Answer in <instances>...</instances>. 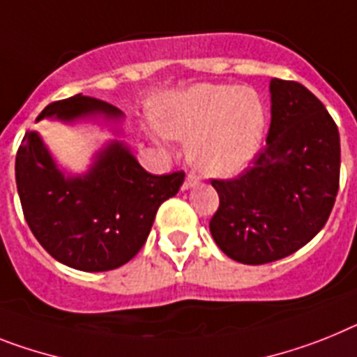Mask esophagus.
<instances>
[{"label":"esophagus","instance_id":"34e87169","mask_svg":"<svg viewBox=\"0 0 357 357\" xmlns=\"http://www.w3.org/2000/svg\"><path fill=\"white\" fill-rule=\"evenodd\" d=\"M199 183V179L196 178V176H194V174H188L187 176V179H185V183H183V188H192V187H196V185Z\"/></svg>","mask_w":357,"mask_h":357}]
</instances>
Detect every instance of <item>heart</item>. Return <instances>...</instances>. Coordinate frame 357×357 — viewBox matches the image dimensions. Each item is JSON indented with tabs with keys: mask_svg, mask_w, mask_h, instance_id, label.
<instances>
[{
	"mask_svg": "<svg viewBox=\"0 0 357 357\" xmlns=\"http://www.w3.org/2000/svg\"><path fill=\"white\" fill-rule=\"evenodd\" d=\"M154 137L188 143V158L199 172L232 178L247 170L261 149L266 109L254 89L196 83L161 96L155 105Z\"/></svg>",
	"mask_w": 357,
	"mask_h": 357,
	"instance_id": "b5f03b06",
	"label": "heart"
}]
</instances>
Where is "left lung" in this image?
Listing matches in <instances>:
<instances>
[{
    "label": "left lung",
    "instance_id": "obj_1",
    "mask_svg": "<svg viewBox=\"0 0 357 357\" xmlns=\"http://www.w3.org/2000/svg\"><path fill=\"white\" fill-rule=\"evenodd\" d=\"M266 146L239 178L214 179L215 245L234 261L263 265L294 254L325 227L340 188V132L301 83L271 79Z\"/></svg>",
    "mask_w": 357,
    "mask_h": 357
}]
</instances>
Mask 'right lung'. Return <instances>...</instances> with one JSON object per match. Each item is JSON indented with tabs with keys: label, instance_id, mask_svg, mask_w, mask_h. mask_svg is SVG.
Masks as SVG:
<instances>
[{
	"label": "right lung",
	"instance_id": "obj_1",
	"mask_svg": "<svg viewBox=\"0 0 357 357\" xmlns=\"http://www.w3.org/2000/svg\"><path fill=\"white\" fill-rule=\"evenodd\" d=\"M65 125L92 123L112 137L92 154L85 172L61 167L40 132L29 130L16 155V185L25 220L41 247L63 265L105 272L136 256L161 203L176 196L185 174L146 172L125 137V114L76 94L38 116Z\"/></svg>",
	"mask_w": 357,
	"mask_h": 357
}]
</instances>
